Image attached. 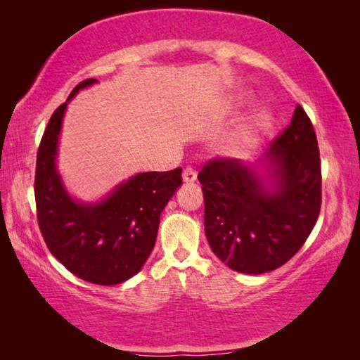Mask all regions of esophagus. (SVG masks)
I'll list each match as a JSON object with an SVG mask.
<instances>
[{"label": "esophagus", "instance_id": "esophagus-1", "mask_svg": "<svg viewBox=\"0 0 360 360\" xmlns=\"http://www.w3.org/2000/svg\"><path fill=\"white\" fill-rule=\"evenodd\" d=\"M182 179H184V182H187V184H192V182L197 181V169L192 167H187L184 169V173H182Z\"/></svg>", "mask_w": 360, "mask_h": 360}]
</instances>
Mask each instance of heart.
I'll use <instances>...</instances> for the list:
<instances>
[{
	"instance_id": "b5f03b06",
	"label": "heart",
	"mask_w": 360,
	"mask_h": 360,
	"mask_svg": "<svg viewBox=\"0 0 360 360\" xmlns=\"http://www.w3.org/2000/svg\"><path fill=\"white\" fill-rule=\"evenodd\" d=\"M268 125V114L265 111H259L254 115L252 120L246 124L240 131H236L230 138L229 149L231 155H241L246 150L254 148L259 141L260 133L266 129Z\"/></svg>"
}]
</instances>
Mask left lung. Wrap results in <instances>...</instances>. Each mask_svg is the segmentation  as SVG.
Masks as SVG:
<instances>
[{
  "label": "left lung",
  "mask_w": 360,
  "mask_h": 360,
  "mask_svg": "<svg viewBox=\"0 0 360 360\" xmlns=\"http://www.w3.org/2000/svg\"><path fill=\"white\" fill-rule=\"evenodd\" d=\"M214 158L198 173L210 246L231 270L262 275L290 260L321 211V160L313 124L297 106L259 162Z\"/></svg>",
  "instance_id": "8db88e82"
}]
</instances>
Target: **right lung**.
<instances>
[{"label": "right lung", "instance_id": "right-lung-1", "mask_svg": "<svg viewBox=\"0 0 360 360\" xmlns=\"http://www.w3.org/2000/svg\"><path fill=\"white\" fill-rule=\"evenodd\" d=\"M85 79L56 109L36 157L34 198L38 224L49 251L77 278L100 285L135 276L157 240L160 214L182 184V168L131 176L96 203L76 202L57 172V150L66 106Z\"/></svg>", "mask_w": 360, "mask_h": 360}]
</instances>
